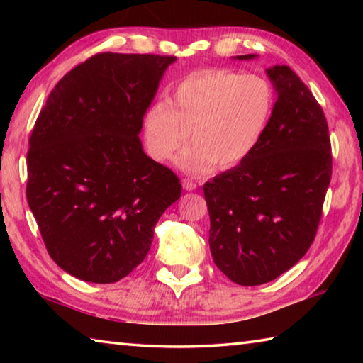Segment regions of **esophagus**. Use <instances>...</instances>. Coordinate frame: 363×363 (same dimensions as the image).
Returning a JSON list of instances; mask_svg holds the SVG:
<instances>
[{
  "label": "esophagus",
  "instance_id": "34e87169",
  "mask_svg": "<svg viewBox=\"0 0 363 363\" xmlns=\"http://www.w3.org/2000/svg\"><path fill=\"white\" fill-rule=\"evenodd\" d=\"M182 187L186 190H195L196 189V182L192 179V177H184L182 179Z\"/></svg>",
  "mask_w": 363,
  "mask_h": 363
}]
</instances>
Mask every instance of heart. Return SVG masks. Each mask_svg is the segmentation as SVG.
Masks as SVG:
<instances>
[{
  "label": "heart",
  "instance_id": "1",
  "mask_svg": "<svg viewBox=\"0 0 363 363\" xmlns=\"http://www.w3.org/2000/svg\"><path fill=\"white\" fill-rule=\"evenodd\" d=\"M275 110V89L261 75L230 69L189 73L168 94L147 110L144 138L150 157L168 162L192 139L177 158L186 173L210 174L247 162L266 138Z\"/></svg>",
  "mask_w": 363,
  "mask_h": 363
}]
</instances>
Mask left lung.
Listing matches in <instances>:
<instances>
[{
    "label": "left lung",
    "mask_w": 363,
    "mask_h": 363,
    "mask_svg": "<svg viewBox=\"0 0 363 363\" xmlns=\"http://www.w3.org/2000/svg\"><path fill=\"white\" fill-rule=\"evenodd\" d=\"M266 72L277 91L266 138L247 162L203 186L213 261L243 286L277 279L307 253L333 167L320 104L288 65Z\"/></svg>",
    "instance_id": "1"
}]
</instances>
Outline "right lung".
<instances>
[{"label":"right lung","instance_id":"1","mask_svg":"<svg viewBox=\"0 0 363 363\" xmlns=\"http://www.w3.org/2000/svg\"><path fill=\"white\" fill-rule=\"evenodd\" d=\"M174 56L99 52L51 91L27 152V200L52 261L113 284L145 259L182 186L143 150L139 133Z\"/></svg>","mask_w":363,"mask_h":363}]
</instances>
